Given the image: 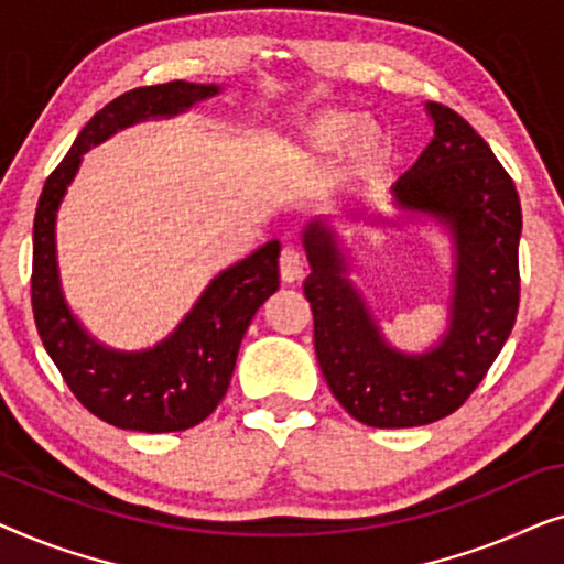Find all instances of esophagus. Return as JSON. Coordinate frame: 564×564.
Segmentation results:
<instances>
[{"label": "esophagus", "instance_id": "34e87169", "mask_svg": "<svg viewBox=\"0 0 564 564\" xmlns=\"http://www.w3.org/2000/svg\"><path fill=\"white\" fill-rule=\"evenodd\" d=\"M303 274H305V264H303V259H300V253L292 251V249H284L280 253V276H282V282L284 284H292V282L303 280Z\"/></svg>", "mask_w": 564, "mask_h": 564}]
</instances>
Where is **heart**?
I'll return each mask as SVG.
<instances>
[{
	"label": "heart",
	"mask_w": 564,
	"mask_h": 564,
	"mask_svg": "<svg viewBox=\"0 0 564 564\" xmlns=\"http://www.w3.org/2000/svg\"><path fill=\"white\" fill-rule=\"evenodd\" d=\"M344 150L341 172L354 184H372L392 161V138L380 122H361L359 115L326 110L307 122L300 153L313 164H326Z\"/></svg>",
	"instance_id": "1"
}]
</instances>
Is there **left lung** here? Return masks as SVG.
<instances>
[{
  "mask_svg": "<svg viewBox=\"0 0 564 564\" xmlns=\"http://www.w3.org/2000/svg\"><path fill=\"white\" fill-rule=\"evenodd\" d=\"M434 138L392 184L408 220H434L452 238L449 326L421 354L400 351L349 280L336 228H303L315 357L344 411L375 429L426 426L457 411L503 349L519 313V192L465 118L426 102Z\"/></svg>",
  "mask_w": 564,
  "mask_h": 564,
  "instance_id": "1",
  "label": "left lung"
}]
</instances>
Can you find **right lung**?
Here are the masks:
<instances>
[{"instance_id": "obj_1", "label": "right lung", "mask_w": 564, "mask_h": 564, "mask_svg": "<svg viewBox=\"0 0 564 564\" xmlns=\"http://www.w3.org/2000/svg\"><path fill=\"white\" fill-rule=\"evenodd\" d=\"M220 91L218 84L169 82L130 89L105 105L56 166L33 223V315L41 341L76 400L118 429L166 434L205 421L226 395L243 334L280 288V241H269L210 280L184 321L151 349L120 351L89 336L61 290L56 213L91 145L135 122L174 118Z\"/></svg>"}]
</instances>
